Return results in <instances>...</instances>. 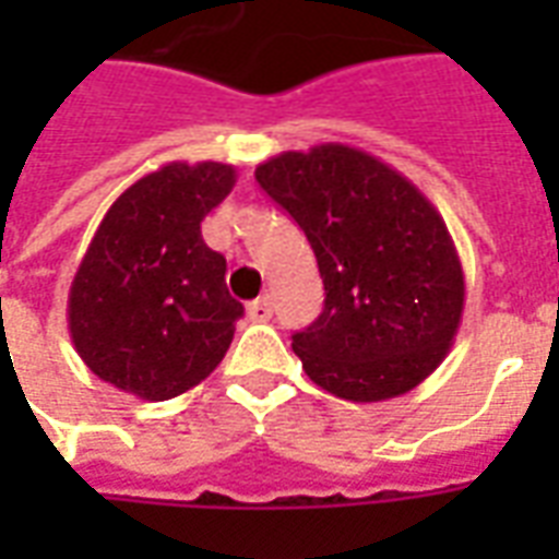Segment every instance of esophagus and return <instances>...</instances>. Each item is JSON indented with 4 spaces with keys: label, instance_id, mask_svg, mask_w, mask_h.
I'll use <instances>...</instances> for the list:
<instances>
[{
    "label": "esophagus",
    "instance_id": "obj_1",
    "mask_svg": "<svg viewBox=\"0 0 559 559\" xmlns=\"http://www.w3.org/2000/svg\"><path fill=\"white\" fill-rule=\"evenodd\" d=\"M269 317H272V299H269V296L248 302V320H254V323H266Z\"/></svg>",
    "mask_w": 559,
    "mask_h": 559
}]
</instances>
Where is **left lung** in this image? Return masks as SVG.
Instances as JSON below:
<instances>
[{"instance_id": "obj_1", "label": "left lung", "mask_w": 559, "mask_h": 559, "mask_svg": "<svg viewBox=\"0 0 559 559\" xmlns=\"http://www.w3.org/2000/svg\"><path fill=\"white\" fill-rule=\"evenodd\" d=\"M257 182L311 242L326 302L293 350L344 401L399 399L443 362L464 311V269L419 188L344 143L281 152Z\"/></svg>"}]
</instances>
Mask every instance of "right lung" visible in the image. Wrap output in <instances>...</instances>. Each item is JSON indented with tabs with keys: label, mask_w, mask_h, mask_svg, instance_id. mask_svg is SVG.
<instances>
[{
	"label": "right lung",
	"mask_w": 559,
	"mask_h": 559,
	"mask_svg": "<svg viewBox=\"0 0 559 559\" xmlns=\"http://www.w3.org/2000/svg\"><path fill=\"white\" fill-rule=\"evenodd\" d=\"M233 185L230 164L170 160L107 209L68 293L74 350L104 383L167 401L218 368L245 308L200 221Z\"/></svg>",
	"instance_id": "obj_1"
}]
</instances>
